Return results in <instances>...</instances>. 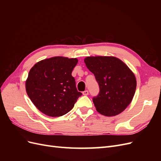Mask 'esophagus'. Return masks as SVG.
<instances>
[{
  "mask_svg": "<svg viewBox=\"0 0 161 161\" xmlns=\"http://www.w3.org/2000/svg\"><path fill=\"white\" fill-rule=\"evenodd\" d=\"M82 94H83V95H85V96L88 95H89V91H87V90H86V91L82 92Z\"/></svg>",
  "mask_w": 161,
  "mask_h": 161,
  "instance_id": "34e87169",
  "label": "esophagus"
}]
</instances>
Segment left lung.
I'll return each instance as SVG.
<instances>
[{
    "instance_id": "1",
    "label": "left lung",
    "mask_w": 161,
    "mask_h": 161,
    "mask_svg": "<svg viewBox=\"0 0 161 161\" xmlns=\"http://www.w3.org/2000/svg\"><path fill=\"white\" fill-rule=\"evenodd\" d=\"M85 63L99 85V94L92 98L97 111L109 117L122 112L135 94L136 80L133 72L115 57H87Z\"/></svg>"
}]
</instances>
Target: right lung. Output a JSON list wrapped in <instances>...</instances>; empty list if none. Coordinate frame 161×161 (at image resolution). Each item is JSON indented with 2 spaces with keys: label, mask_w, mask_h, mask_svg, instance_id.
<instances>
[{
  "label": "right lung",
  "mask_w": 161,
  "mask_h": 161,
  "mask_svg": "<svg viewBox=\"0 0 161 161\" xmlns=\"http://www.w3.org/2000/svg\"><path fill=\"white\" fill-rule=\"evenodd\" d=\"M76 58L53 57L37 62L29 72L27 93L36 108L51 117L66 114L82 95L72 72Z\"/></svg>",
  "instance_id": "obj_1"
}]
</instances>
